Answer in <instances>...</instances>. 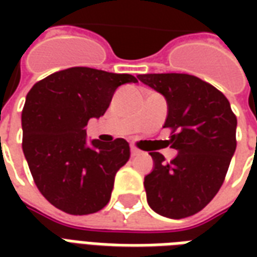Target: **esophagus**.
I'll return each mask as SVG.
<instances>
[{"label": "esophagus", "instance_id": "esophagus-1", "mask_svg": "<svg viewBox=\"0 0 257 257\" xmlns=\"http://www.w3.org/2000/svg\"><path fill=\"white\" fill-rule=\"evenodd\" d=\"M131 154H132V157L139 156V154H140V150H138L136 147H131Z\"/></svg>", "mask_w": 257, "mask_h": 257}]
</instances>
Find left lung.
Listing matches in <instances>:
<instances>
[{"label": "left lung", "instance_id": "8db88e82", "mask_svg": "<svg viewBox=\"0 0 257 257\" xmlns=\"http://www.w3.org/2000/svg\"><path fill=\"white\" fill-rule=\"evenodd\" d=\"M138 78L168 104L164 128H172L171 162L150 153L154 167L145 178L147 202L158 215L182 219L205 208L226 178L235 153L237 118L220 90L190 74H142Z\"/></svg>", "mask_w": 257, "mask_h": 257}]
</instances>
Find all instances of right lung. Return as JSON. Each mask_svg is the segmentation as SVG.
Wrapping results in <instances>:
<instances>
[{
    "label": "right lung",
    "instance_id": "right-lung-1",
    "mask_svg": "<svg viewBox=\"0 0 257 257\" xmlns=\"http://www.w3.org/2000/svg\"><path fill=\"white\" fill-rule=\"evenodd\" d=\"M131 74L71 67L48 75L26 96L23 153L37 187L58 209L88 215L104 208L118 169L129 160L126 140L88 143L90 118L101 117Z\"/></svg>",
    "mask_w": 257,
    "mask_h": 257
}]
</instances>
